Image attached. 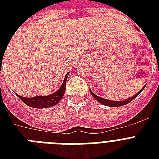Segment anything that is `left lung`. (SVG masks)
Wrapping results in <instances>:
<instances>
[{
  "label": "left lung",
  "mask_w": 159,
  "mask_h": 159,
  "mask_svg": "<svg viewBox=\"0 0 159 159\" xmlns=\"http://www.w3.org/2000/svg\"><path fill=\"white\" fill-rule=\"evenodd\" d=\"M145 87V86L142 88V89L139 91V92L137 93V94H135L134 97H130V98H129V99L125 100V101H123V102H115V101H110V100H107V99H104V98H102V97H98V96H97V95H95L93 92L90 90V92H91V94L93 96V97H94L95 99L97 100V102H99L100 103H102V104L105 105V106H111V107H116V106H125V105L128 104V103H129V102H131V101H133L134 98H135L136 97H138L139 95V93H140L143 90V88Z\"/></svg>",
  "instance_id": "left-lung-1"
}]
</instances>
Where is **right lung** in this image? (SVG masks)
<instances>
[{
    "label": "right lung",
    "mask_w": 159,
    "mask_h": 159,
    "mask_svg": "<svg viewBox=\"0 0 159 159\" xmlns=\"http://www.w3.org/2000/svg\"><path fill=\"white\" fill-rule=\"evenodd\" d=\"M68 74H69V72H67V75L65 76V78L63 80V82H62L61 87L57 90V92H55L53 94L48 95V96H39V97H30V98L21 97V96H19L17 94L16 95L25 104H26L28 106H30V107L40 109L48 108V107L53 106L57 104L64 95L65 89H66V82H67Z\"/></svg>",
    "instance_id": "1"
}]
</instances>
